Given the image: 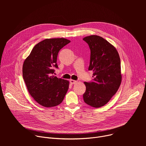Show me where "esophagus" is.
Returning <instances> with one entry per match:
<instances>
[{"instance_id":"1","label":"esophagus","mask_w":146,"mask_h":146,"mask_svg":"<svg viewBox=\"0 0 146 146\" xmlns=\"http://www.w3.org/2000/svg\"><path fill=\"white\" fill-rule=\"evenodd\" d=\"M70 82L71 84H76V83L77 82V81L74 80H70Z\"/></svg>"}]
</instances>
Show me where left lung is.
<instances>
[{"label":"left lung","instance_id":"left-lung-1","mask_svg":"<svg viewBox=\"0 0 146 146\" xmlns=\"http://www.w3.org/2000/svg\"><path fill=\"white\" fill-rule=\"evenodd\" d=\"M90 50L89 70L93 71V81L84 82L86 91L83 94L88 105L99 108L107 104L118 91L122 81L121 61L115 47L98 35L83 38Z\"/></svg>","mask_w":146,"mask_h":146}]
</instances>
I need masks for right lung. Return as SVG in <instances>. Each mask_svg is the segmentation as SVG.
Listing matches in <instances>:
<instances>
[{
  "label": "right lung",
  "instance_id": "1",
  "mask_svg": "<svg viewBox=\"0 0 146 146\" xmlns=\"http://www.w3.org/2000/svg\"><path fill=\"white\" fill-rule=\"evenodd\" d=\"M70 42L65 38H46L35 45L23 66L28 91L34 100L45 108L59 105L69 89V81L52 75L58 68L59 50Z\"/></svg>",
  "mask_w": 146,
  "mask_h": 146
}]
</instances>
